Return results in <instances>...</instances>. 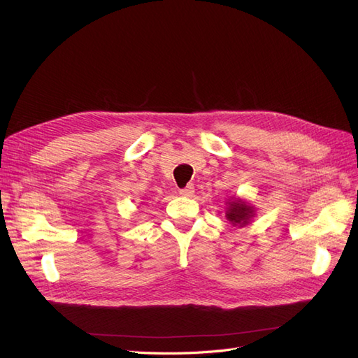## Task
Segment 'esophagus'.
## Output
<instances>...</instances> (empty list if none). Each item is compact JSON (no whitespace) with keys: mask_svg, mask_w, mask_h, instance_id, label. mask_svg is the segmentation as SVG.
<instances>
[{"mask_svg":"<svg viewBox=\"0 0 358 358\" xmlns=\"http://www.w3.org/2000/svg\"><path fill=\"white\" fill-rule=\"evenodd\" d=\"M179 194L183 197H192L194 196V187L188 185L185 188H182V189H179Z\"/></svg>","mask_w":358,"mask_h":358,"instance_id":"1","label":"esophagus"}]
</instances>
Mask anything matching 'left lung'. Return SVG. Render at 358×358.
<instances>
[{
	"instance_id": "left-lung-1",
	"label": "left lung",
	"mask_w": 358,
	"mask_h": 358,
	"mask_svg": "<svg viewBox=\"0 0 358 358\" xmlns=\"http://www.w3.org/2000/svg\"><path fill=\"white\" fill-rule=\"evenodd\" d=\"M255 215V208L245 199L234 196L225 201V218L237 229H242V227L251 224Z\"/></svg>"
}]
</instances>
